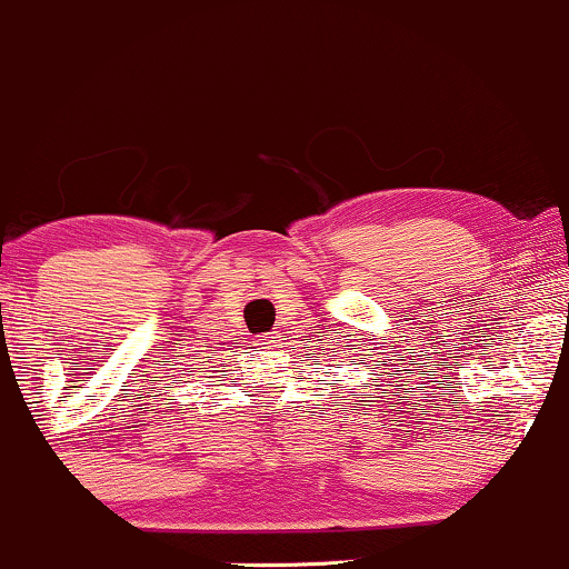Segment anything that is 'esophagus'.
<instances>
[{
	"instance_id": "obj_1",
	"label": "esophagus",
	"mask_w": 569,
	"mask_h": 569,
	"mask_svg": "<svg viewBox=\"0 0 569 569\" xmlns=\"http://www.w3.org/2000/svg\"><path fill=\"white\" fill-rule=\"evenodd\" d=\"M278 342V339H267V342L264 345H276Z\"/></svg>"
}]
</instances>
